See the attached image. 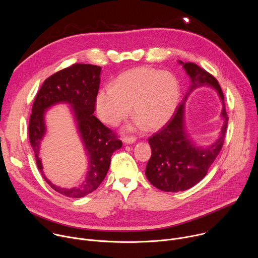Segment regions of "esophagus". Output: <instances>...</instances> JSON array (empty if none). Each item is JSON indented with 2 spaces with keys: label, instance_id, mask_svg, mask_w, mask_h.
<instances>
[{
  "label": "esophagus",
  "instance_id": "34e87169",
  "mask_svg": "<svg viewBox=\"0 0 258 258\" xmlns=\"http://www.w3.org/2000/svg\"><path fill=\"white\" fill-rule=\"evenodd\" d=\"M122 141H123V143H125V144H133V143H135L136 142V138L135 137H124L123 139H122Z\"/></svg>",
  "mask_w": 258,
  "mask_h": 258
}]
</instances>
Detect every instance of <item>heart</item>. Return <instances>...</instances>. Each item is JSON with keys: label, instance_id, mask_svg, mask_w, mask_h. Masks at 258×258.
Masks as SVG:
<instances>
[{"label": "heart", "instance_id": "heart-1", "mask_svg": "<svg viewBox=\"0 0 258 258\" xmlns=\"http://www.w3.org/2000/svg\"><path fill=\"white\" fill-rule=\"evenodd\" d=\"M179 100V85L169 72L139 67L120 75L112 87L99 90L95 107L99 118L110 125L118 124L131 112L136 124L158 130L173 115Z\"/></svg>", "mask_w": 258, "mask_h": 258}]
</instances>
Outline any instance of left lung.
<instances>
[{
    "label": "left lung",
    "instance_id": "8db88e82",
    "mask_svg": "<svg viewBox=\"0 0 258 258\" xmlns=\"http://www.w3.org/2000/svg\"><path fill=\"white\" fill-rule=\"evenodd\" d=\"M191 78L187 95L196 87L208 84L213 87L223 102L224 125L219 140L207 149L197 147L187 138L183 123L184 101L174 111L170 120L149 138L152 150L146 166V176L157 189L164 192H179L192 188L206 174L223 148L228 126V114L224 93L216 79L195 63L179 61Z\"/></svg>",
    "mask_w": 258,
    "mask_h": 258
}]
</instances>
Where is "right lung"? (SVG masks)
Segmentation results:
<instances>
[{
  "mask_svg": "<svg viewBox=\"0 0 258 258\" xmlns=\"http://www.w3.org/2000/svg\"><path fill=\"white\" fill-rule=\"evenodd\" d=\"M101 67L76 63L48 78L34 99L29 118V142L36 165L45 180L56 192L70 198H82L95 191L105 178L113 152L122 142L95 115V99L100 86ZM57 102H68L75 113L78 128L89 157V171L86 178L75 188L53 185L44 176L40 159L39 144L45 132L44 112Z\"/></svg>",
  "mask_w": 258,
  "mask_h": 258,
  "instance_id": "1",
  "label": "right lung"
}]
</instances>
